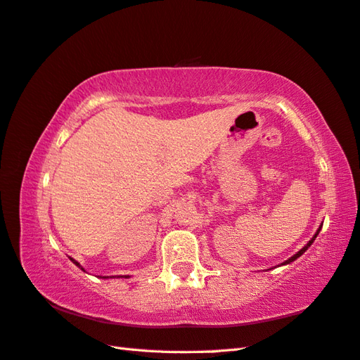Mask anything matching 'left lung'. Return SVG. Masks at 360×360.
Segmentation results:
<instances>
[{
	"mask_svg": "<svg viewBox=\"0 0 360 360\" xmlns=\"http://www.w3.org/2000/svg\"><path fill=\"white\" fill-rule=\"evenodd\" d=\"M321 229H322V225H321V226H319V229H317V231H316V234H314V236H313V238H311V240H309V242H308V243H307V245H305V246H303V248H302V250H300V251H299V252H297V254H294V255H292V257H291V259H288V260H286V262H283V263H282V265H288V263H291V262H294V260H295V259H299V257H300V255H302V254H303V252H305V251H307V250H308V248H309V246H311V245H313V242H314V240H316V237H317V234H319V233H321Z\"/></svg>",
	"mask_w": 360,
	"mask_h": 360,
	"instance_id": "left-lung-1",
	"label": "left lung"
}]
</instances>
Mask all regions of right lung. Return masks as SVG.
I'll list each match as a JSON object with an SVG mask.
<instances>
[{
	"instance_id": "1",
	"label": "right lung",
	"mask_w": 360,
	"mask_h": 360,
	"mask_svg": "<svg viewBox=\"0 0 360 360\" xmlns=\"http://www.w3.org/2000/svg\"><path fill=\"white\" fill-rule=\"evenodd\" d=\"M70 260H72V262H74V263H75V265H77V266H79V263H78V262H75V260H74V259H70ZM79 268H82V266H79ZM82 269H83V268H82ZM83 271H84V269H83ZM126 277H129V276H126ZM105 278H106V277H105Z\"/></svg>"
}]
</instances>
